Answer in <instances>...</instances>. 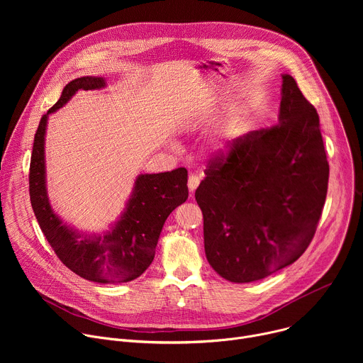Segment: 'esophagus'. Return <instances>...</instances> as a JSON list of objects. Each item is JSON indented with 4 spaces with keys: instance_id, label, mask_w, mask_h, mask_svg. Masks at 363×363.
<instances>
[{
    "instance_id": "1",
    "label": "esophagus",
    "mask_w": 363,
    "mask_h": 363,
    "mask_svg": "<svg viewBox=\"0 0 363 363\" xmlns=\"http://www.w3.org/2000/svg\"><path fill=\"white\" fill-rule=\"evenodd\" d=\"M199 182H201V178L198 175H194V174L189 175V178H188V188H189V191L194 192L198 188Z\"/></svg>"
}]
</instances>
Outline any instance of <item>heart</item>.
<instances>
[{
    "instance_id": "heart-1",
    "label": "heart",
    "mask_w": 363,
    "mask_h": 363,
    "mask_svg": "<svg viewBox=\"0 0 363 363\" xmlns=\"http://www.w3.org/2000/svg\"><path fill=\"white\" fill-rule=\"evenodd\" d=\"M234 138V130L230 126L217 128L206 136V145H208V149L216 155H225L231 150Z\"/></svg>"
}]
</instances>
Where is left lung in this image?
I'll return each mask as SVG.
<instances>
[{
    "mask_svg": "<svg viewBox=\"0 0 363 363\" xmlns=\"http://www.w3.org/2000/svg\"><path fill=\"white\" fill-rule=\"evenodd\" d=\"M279 125L238 138L195 191L206 260L225 280L251 283L290 266L312 241L329 164L316 109L281 74Z\"/></svg>",
    "mask_w": 363,
    "mask_h": 363,
    "instance_id": "1",
    "label": "left lung"
}]
</instances>
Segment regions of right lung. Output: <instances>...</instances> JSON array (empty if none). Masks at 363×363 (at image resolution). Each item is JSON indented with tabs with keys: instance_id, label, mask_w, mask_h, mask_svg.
Here are the masks:
<instances>
[{
	"instance_id": "right-lung-1",
	"label": "right lung",
	"mask_w": 363,
	"mask_h": 363,
	"mask_svg": "<svg viewBox=\"0 0 363 363\" xmlns=\"http://www.w3.org/2000/svg\"><path fill=\"white\" fill-rule=\"evenodd\" d=\"M106 86L105 77H77L66 84L56 105L41 118L30 164V199L41 231L66 267L89 281L118 284L135 280L153 262L167 218L188 198V172L178 168L138 175L123 211L106 231L82 233L56 214L47 192L44 145L48 116L62 109L79 90Z\"/></svg>"
}]
</instances>
